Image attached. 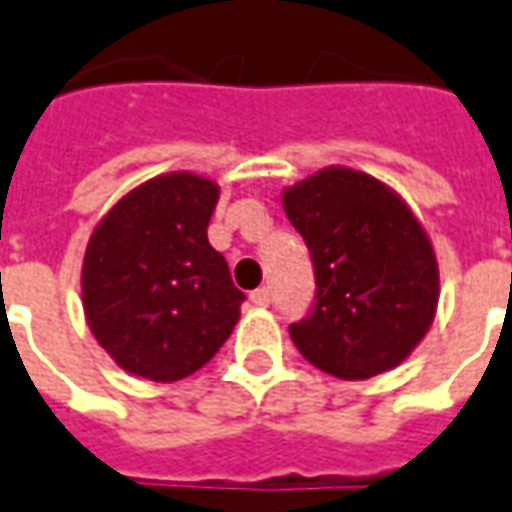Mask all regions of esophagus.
<instances>
[{
  "label": "esophagus",
  "mask_w": 512,
  "mask_h": 512,
  "mask_svg": "<svg viewBox=\"0 0 512 512\" xmlns=\"http://www.w3.org/2000/svg\"><path fill=\"white\" fill-rule=\"evenodd\" d=\"M250 301H253V306H267V303H270V292L264 290V287H259V290L250 292Z\"/></svg>",
  "instance_id": "esophagus-1"
}]
</instances>
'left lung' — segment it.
Wrapping results in <instances>:
<instances>
[{
  "label": "left lung",
  "mask_w": 512,
  "mask_h": 512,
  "mask_svg": "<svg viewBox=\"0 0 512 512\" xmlns=\"http://www.w3.org/2000/svg\"><path fill=\"white\" fill-rule=\"evenodd\" d=\"M315 262V309L290 326L295 348L345 382L393 370L435 320L438 256L421 220L387 183L326 167L281 192Z\"/></svg>",
  "instance_id": "obj_1"
}]
</instances>
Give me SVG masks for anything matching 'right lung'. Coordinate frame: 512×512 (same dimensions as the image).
Masks as SVG:
<instances>
[{"instance_id": "1", "label": "right lung", "mask_w": 512, "mask_h": 512, "mask_svg": "<svg viewBox=\"0 0 512 512\" xmlns=\"http://www.w3.org/2000/svg\"><path fill=\"white\" fill-rule=\"evenodd\" d=\"M220 186L167 172L130 189L97 222L80 273L88 329L122 370L178 382L231 337L245 295L209 245Z\"/></svg>"}]
</instances>
